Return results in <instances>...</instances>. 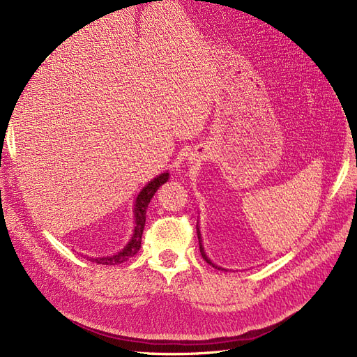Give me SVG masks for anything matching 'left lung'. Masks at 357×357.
Returning a JSON list of instances; mask_svg holds the SVG:
<instances>
[{"label": "left lung", "mask_w": 357, "mask_h": 357, "mask_svg": "<svg viewBox=\"0 0 357 357\" xmlns=\"http://www.w3.org/2000/svg\"><path fill=\"white\" fill-rule=\"evenodd\" d=\"M197 236H199V247H200V252H202V257L206 260V263L212 264V266H213V268H215V269H221V271H226V269H222V268L217 266V264H215V263H212V261H211V259H208V256H206V252H205V248H203V245H202V236H200V230H199V226H197Z\"/></svg>", "instance_id": "left-lung-1"}]
</instances>
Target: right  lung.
Here are the masks:
<instances>
[{
	"instance_id": "obj_1",
	"label": "right lung",
	"mask_w": 357,
	"mask_h": 357,
	"mask_svg": "<svg viewBox=\"0 0 357 357\" xmlns=\"http://www.w3.org/2000/svg\"><path fill=\"white\" fill-rule=\"evenodd\" d=\"M167 181H169V172H165V173H161V175L155 176L152 181H149L148 184L140 190V192L136 197L135 211H133L135 212V230H133V235H131V239L127 242V245L119 252L112 254V256L88 257L91 261H94L97 264H121V263L127 261L130 257L135 256V254L139 251L140 243H142V233H144V229H145L146 209H148L149 202L152 197H154L158 187H161Z\"/></svg>"
}]
</instances>
